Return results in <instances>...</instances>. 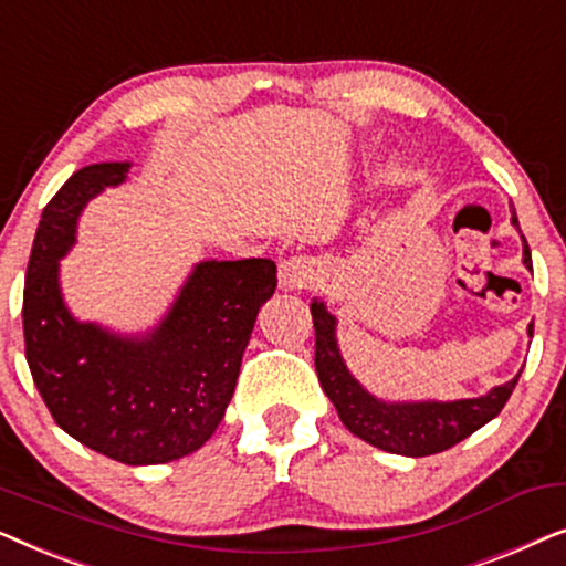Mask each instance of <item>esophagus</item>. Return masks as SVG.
<instances>
[{"label":"esophagus","instance_id":"esophagus-1","mask_svg":"<svg viewBox=\"0 0 566 566\" xmlns=\"http://www.w3.org/2000/svg\"><path fill=\"white\" fill-rule=\"evenodd\" d=\"M312 281V268L306 265V260H289L281 265V285L283 289H304Z\"/></svg>","mask_w":566,"mask_h":566}]
</instances>
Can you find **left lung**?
Here are the masks:
<instances>
[{"label":"left lung","mask_w":566,"mask_h":566,"mask_svg":"<svg viewBox=\"0 0 566 566\" xmlns=\"http://www.w3.org/2000/svg\"><path fill=\"white\" fill-rule=\"evenodd\" d=\"M513 227L517 216L513 208ZM521 229V227H517ZM525 242V237H523ZM523 262L533 270L528 242L523 244ZM314 319V366L319 374V384L335 405L339 420L353 436L381 451L399 455H432L448 451L482 424L494 420L507 405L513 394L517 374L513 381L494 386L486 397L461 399V401H420V405H386L370 397L355 378L347 374L335 343V316L327 314L322 301H312ZM533 337V324L528 327Z\"/></svg>","instance_id":"obj_1"}]
</instances>
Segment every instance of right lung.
I'll use <instances>...</instances> for the list:
<instances>
[{
	"mask_svg": "<svg viewBox=\"0 0 566 566\" xmlns=\"http://www.w3.org/2000/svg\"><path fill=\"white\" fill-rule=\"evenodd\" d=\"M128 161L82 167L43 208L25 291V358L49 412L82 446L151 467L198 451L234 394L260 306L273 296L275 262H200L167 319L144 339L80 324L59 293V260L74 242L76 216Z\"/></svg>",
	"mask_w": 566,
	"mask_h": 566,
	"instance_id": "add662e5",
	"label": "right lung"
}]
</instances>
